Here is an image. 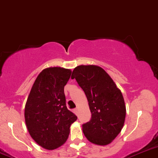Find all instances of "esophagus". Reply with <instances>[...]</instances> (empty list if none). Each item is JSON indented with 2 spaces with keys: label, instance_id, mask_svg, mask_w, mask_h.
I'll list each match as a JSON object with an SVG mask.
<instances>
[{
  "label": "esophagus",
  "instance_id": "esophagus-1",
  "mask_svg": "<svg viewBox=\"0 0 158 158\" xmlns=\"http://www.w3.org/2000/svg\"><path fill=\"white\" fill-rule=\"evenodd\" d=\"M73 111H74V113L76 114H78V111H79V109H77V108H76V109H75L74 110H73Z\"/></svg>",
  "mask_w": 158,
  "mask_h": 158
}]
</instances>
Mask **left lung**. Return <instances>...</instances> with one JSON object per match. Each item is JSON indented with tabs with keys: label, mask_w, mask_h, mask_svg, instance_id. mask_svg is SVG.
I'll list each match as a JSON object with an SVG mask.
<instances>
[{
	"label": "left lung",
	"mask_w": 158,
	"mask_h": 158,
	"mask_svg": "<svg viewBox=\"0 0 158 158\" xmlns=\"http://www.w3.org/2000/svg\"><path fill=\"white\" fill-rule=\"evenodd\" d=\"M71 78L83 89L92 112L90 122L82 125L85 138L97 145L109 144L125 123L126 107L122 92L109 75L95 65L76 66Z\"/></svg>",
	"instance_id": "1"
}]
</instances>
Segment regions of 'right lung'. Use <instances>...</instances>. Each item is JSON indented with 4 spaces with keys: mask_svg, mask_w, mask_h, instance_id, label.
<instances>
[{
    "mask_svg": "<svg viewBox=\"0 0 158 158\" xmlns=\"http://www.w3.org/2000/svg\"><path fill=\"white\" fill-rule=\"evenodd\" d=\"M71 73L59 66L44 69L36 77L25 105V122L30 136L47 150L63 145L77 119L66 106L64 86Z\"/></svg>",
    "mask_w": 158,
    "mask_h": 158,
    "instance_id": "add662e5",
    "label": "right lung"
}]
</instances>
